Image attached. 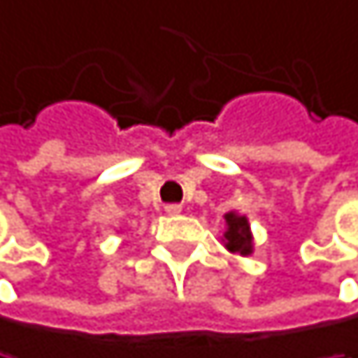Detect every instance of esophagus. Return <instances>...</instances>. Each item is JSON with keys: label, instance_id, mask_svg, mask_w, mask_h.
<instances>
[{"label": "esophagus", "instance_id": "1", "mask_svg": "<svg viewBox=\"0 0 358 358\" xmlns=\"http://www.w3.org/2000/svg\"><path fill=\"white\" fill-rule=\"evenodd\" d=\"M180 213H182V206H178V203L165 206V215H169V217H176V215H180Z\"/></svg>", "mask_w": 358, "mask_h": 358}]
</instances>
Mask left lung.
<instances>
[{
	"mask_svg": "<svg viewBox=\"0 0 358 358\" xmlns=\"http://www.w3.org/2000/svg\"><path fill=\"white\" fill-rule=\"evenodd\" d=\"M225 219V231L221 236L223 247L229 253H238L243 257L253 253V231L247 215H241L236 210H229L223 215Z\"/></svg>",
	"mask_w": 358,
	"mask_h": 358,
	"instance_id": "obj_1",
	"label": "left lung"
}]
</instances>
